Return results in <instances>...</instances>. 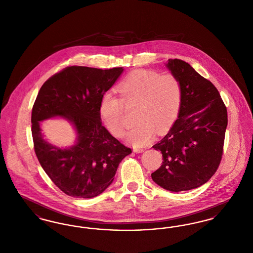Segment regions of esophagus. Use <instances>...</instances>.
Here are the masks:
<instances>
[{
  "label": "esophagus",
  "mask_w": 253,
  "mask_h": 253,
  "mask_svg": "<svg viewBox=\"0 0 253 253\" xmlns=\"http://www.w3.org/2000/svg\"><path fill=\"white\" fill-rule=\"evenodd\" d=\"M133 152L136 154H140V153L144 152V149L143 148H133Z\"/></svg>",
  "instance_id": "34e87169"
}]
</instances>
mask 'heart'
<instances>
[{"instance_id": "1", "label": "heart", "mask_w": 253, "mask_h": 253, "mask_svg": "<svg viewBox=\"0 0 253 253\" xmlns=\"http://www.w3.org/2000/svg\"><path fill=\"white\" fill-rule=\"evenodd\" d=\"M120 97L104 94L99 103V114L110 132L121 136L124 132V107L136 106L134 122L124 138L134 147L151 143L156 132H167L178 117L182 102V86L173 74L136 69L116 88Z\"/></svg>"}]
</instances>
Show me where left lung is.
I'll list each match as a JSON object with an SVG mask.
<instances>
[{
    "label": "left lung",
    "mask_w": 253,
    "mask_h": 253,
    "mask_svg": "<svg viewBox=\"0 0 253 253\" xmlns=\"http://www.w3.org/2000/svg\"><path fill=\"white\" fill-rule=\"evenodd\" d=\"M166 66L182 86L177 120L153 148L163 162L153 180L170 192L189 191L210 180L223 155L228 113L216 87L186 61L169 59Z\"/></svg>",
    "instance_id": "8db88e82"
}]
</instances>
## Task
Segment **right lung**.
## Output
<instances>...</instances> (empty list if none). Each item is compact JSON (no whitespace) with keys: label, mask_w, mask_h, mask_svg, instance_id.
<instances>
[{"label":"right lung","mask_w":253,"mask_h":253,"mask_svg":"<svg viewBox=\"0 0 253 253\" xmlns=\"http://www.w3.org/2000/svg\"><path fill=\"white\" fill-rule=\"evenodd\" d=\"M122 72L123 67L69 66L39 91L31 115L35 153L50 179L69 196L92 198L103 193L121 160L132 153L102 126L99 114L101 97ZM54 116L74 125L77 141L71 147L59 148L43 138L39 122Z\"/></svg>","instance_id":"add662e5"}]
</instances>
